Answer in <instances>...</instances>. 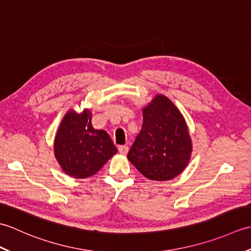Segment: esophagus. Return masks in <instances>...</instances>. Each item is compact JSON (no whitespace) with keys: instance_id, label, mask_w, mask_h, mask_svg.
Wrapping results in <instances>:
<instances>
[{"instance_id":"esophagus-1","label":"esophagus","mask_w":251,"mask_h":251,"mask_svg":"<svg viewBox=\"0 0 251 251\" xmlns=\"http://www.w3.org/2000/svg\"><path fill=\"white\" fill-rule=\"evenodd\" d=\"M119 152L121 154H127V152H128V147L127 146H119Z\"/></svg>"}]
</instances>
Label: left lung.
I'll return each mask as SVG.
<instances>
[{
	"label": "left lung",
	"instance_id": "obj_1",
	"mask_svg": "<svg viewBox=\"0 0 251 251\" xmlns=\"http://www.w3.org/2000/svg\"><path fill=\"white\" fill-rule=\"evenodd\" d=\"M142 114V128L127 157L146 178L172 180L189 164L193 148L184 117L164 95H156Z\"/></svg>",
	"mask_w": 251,
	"mask_h": 251
}]
</instances>
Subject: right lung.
<instances>
[{
  "mask_svg": "<svg viewBox=\"0 0 251 251\" xmlns=\"http://www.w3.org/2000/svg\"><path fill=\"white\" fill-rule=\"evenodd\" d=\"M117 149L108 132L95 129L92 112L69 110L55 136L54 153L66 175L76 179L92 177L115 155Z\"/></svg>",
  "mask_w": 251,
  "mask_h": 251,
  "instance_id": "add662e5",
  "label": "right lung"
}]
</instances>
